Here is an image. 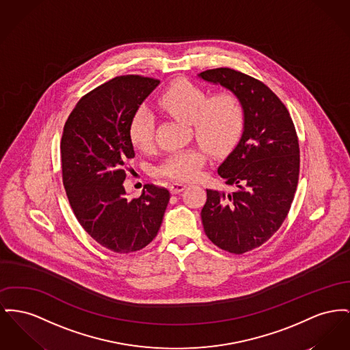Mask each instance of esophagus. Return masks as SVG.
Returning <instances> with one entry per match:
<instances>
[{
  "instance_id": "1",
  "label": "esophagus",
  "mask_w": 350,
  "mask_h": 350,
  "mask_svg": "<svg viewBox=\"0 0 350 350\" xmlns=\"http://www.w3.org/2000/svg\"><path fill=\"white\" fill-rule=\"evenodd\" d=\"M185 184L174 183V184H172V185L169 186V190H170L172 194H178V193H181L183 190H185Z\"/></svg>"
}]
</instances>
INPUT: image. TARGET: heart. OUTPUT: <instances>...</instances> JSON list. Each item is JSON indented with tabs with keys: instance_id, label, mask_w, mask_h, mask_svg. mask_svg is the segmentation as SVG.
<instances>
[{
	"instance_id": "obj_1",
	"label": "heart",
	"mask_w": 350,
	"mask_h": 350,
	"mask_svg": "<svg viewBox=\"0 0 350 350\" xmlns=\"http://www.w3.org/2000/svg\"><path fill=\"white\" fill-rule=\"evenodd\" d=\"M160 104L176 119L191 124L197 140L213 153H222L234 144L243 128V107L232 94H218L208 98L200 85L189 81H177L160 96ZM156 116L153 111L142 105L129 122L128 135L132 145L148 150L153 144ZM205 154L201 149H187L170 156L157 169V173L190 181L198 177Z\"/></svg>"
}]
</instances>
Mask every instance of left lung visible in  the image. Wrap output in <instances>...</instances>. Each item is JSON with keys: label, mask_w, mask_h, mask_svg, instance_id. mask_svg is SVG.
I'll return each mask as SVG.
<instances>
[{"label": "left lung", "mask_w": 350, "mask_h": 350, "mask_svg": "<svg viewBox=\"0 0 350 350\" xmlns=\"http://www.w3.org/2000/svg\"><path fill=\"white\" fill-rule=\"evenodd\" d=\"M197 77L222 85L243 107L241 139L218 166V174L235 191L206 189L201 211L207 238L225 251L243 254L263 245L287 217L300 167L295 125L265 83L226 67Z\"/></svg>", "instance_id": "left-lung-1"}]
</instances>
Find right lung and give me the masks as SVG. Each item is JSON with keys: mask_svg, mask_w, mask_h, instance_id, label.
Segmentation results:
<instances>
[{"mask_svg": "<svg viewBox=\"0 0 350 350\" xmlns=\"http://www.w3.org/2000/svg\"><path fill=\"white\" fill-rule=\"evenodd\" d=\"M160 84L122 75L83 96L70 113L61 142L63 185L83 228L99 245L120 254L144 248L157 235L170 194L145 185L139 198L124 189L126 159L135 157L129 122Z\"/></svg>", "mask_w": 350, "mask_h": 350, "instance_id": "1", "label": "right lung"}]
</instances>
